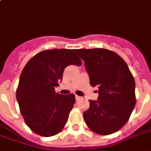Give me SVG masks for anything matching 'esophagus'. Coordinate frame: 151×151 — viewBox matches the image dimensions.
Here are the masks:
<instances>
[{
    "mask_svg": "<svg viewBox=\"0 0 151 151\" xmlns=\"http://www.w3.org/2000/svg\"><path fill=\"white\" fill-rule=\"evenodd\" d=\"M75 98H76V100H77V101H78V100H80V99H81V97H79V96H78V95H76L75 96Z\"/></svg>",
    "mask_w": 151,
    "mask_h": 151,
    "instance_id": "esophagus-1",
    "label": "esophagus"
}]
</instances>
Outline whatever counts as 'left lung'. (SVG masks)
<instances>
[{
    "mask_svg": "<svg viewBox=\"0 0 151 151\" xmlns=\"http://www.w3.org/2000/svg\"><path fill=\"white\" fill-rule=\"evenodd\" d=\"M77 54L85 62L90 85L98 88V100H90L83 113L93 132L108 135L118 131L129 120L135 106V82L121 57L106 49H80Z\"/></svg>",
    "mask_w": 151,
    "mask_h": 151,
    "instance_id": "left-lung-1",
    "label": "left lung"
}]
</instances>
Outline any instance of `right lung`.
Wrapping results in <instances>:
<instances>
[{
  "instance_id": "add662e5",
  "label": "right lung",
  "mask_w": 151,
  "mask_h": 151,
  "mask_svg": "<svg viewBox=\"0 0 151 151\" xmlns=\"http://www.w3.org/2000/svg\"><path fill=\"white\" fill-rule=\"evenodd\" d=\"M74 50L53 49L33 56L22 70L16 97L24 120L32 131L43 137L61 132L75 103L73 93L62 95L55 87L70 65H81Z\"/></svg>"
}]
</instances>
